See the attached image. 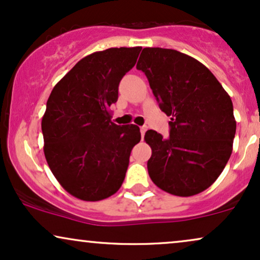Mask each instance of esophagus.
Listing matches in <instances>:
<instances>
[{
    "label": "esophagus",
    "instance_id": "obj_1",
    "mask_svg": "<svg viewBox=\"0 0 260 260\" xmlns=\"http://www.w3.org/2000/svg\"><path fill=\"white\" fill-rule=\"evenodd\" d=\"M146 131H147V127H146V126L140 127V133H141V137H144V134H145Z\"/></svg>",
    "mask_w": 260,
    "mask_h": 260
}]
</instances>
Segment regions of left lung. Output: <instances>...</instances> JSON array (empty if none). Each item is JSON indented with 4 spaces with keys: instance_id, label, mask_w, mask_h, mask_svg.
<instances>
[{
    "instance_id": "8db88e82",
    "label": "left lung",
    "mask_w": 260,
    "mask_h": 260,
    "mask_svg": "<svg viewBox=\"0 0 260 260\" xmlns=\"http://www.w3.org/2000/svg\"><path fill=\"white\" fill-rule=\"evenodd\" d=\"M153 96L170 117L167 139L147 131L152 150L147 170L170 194L190 197L217 180L233 151L236 121L233 103L209 68L183 52L144 48L137 63Z\"/></svg>"
}]
</instances>
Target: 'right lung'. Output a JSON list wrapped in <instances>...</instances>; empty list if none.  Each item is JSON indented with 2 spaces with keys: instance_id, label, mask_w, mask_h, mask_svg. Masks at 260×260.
Returning <instances> with one entry per match:
<instances>
[{
  "instance_id": "1",
  "label": "right lung",
  "mask_w": 260,
  "mask_h": 260,
  "mask_svg": "<svg viewBox=\"0 0 260 260\" xmlns=\"http://www.w3.org/2000/svg\"><path fill=\"white\" fill-rule=\"evenodd\" d=\"M141 47L110 48L81 58L52 88L42 119L44 154L58 183L75 198L98 202L122 185L136 124L117 126L109 107Z\"/></svg>"
}]
</instances>
